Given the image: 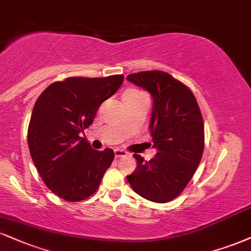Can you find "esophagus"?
<instances>
[{
	"mask_svg": "<svg viewBox=\"0 0 251 251\" xmlns=\"http://www.w3.org/2000/svg\"><path fill=\"white\" fill-rule=\"evenodd\" d=\"M126 154H127V153L125 152V151H123V150H114V156H116V158H122V156H125Z\"/></svg>",
	"mask_w": 251,
	"mask_h": 251,
	"instance_id": "obj_1",
	"label": "esophagus"
}]
</instances>
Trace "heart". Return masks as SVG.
Instances as JSON below:
<instances>
[{"instance_id": "b5f03b06", "label": "heart", "mask_w": 251, "mask_h": 251, "mask_svg": "<svg viewBox=\"0 0 251 251\" xmlns=\"http://www.w3.org/2000/svg\"><path fill=\"white\" fill-rule=\"evenodd\" d=\"M139 93H141V92H138V91H133V90H131V91H127V92H125V95L124 96H131V95H139Z\"/></svg>"}]
</instances>
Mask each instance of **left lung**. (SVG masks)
<instances>
[{"label": "left lung", "mask_w": 251, "mask_h": 251, "mask_svg": "<svg viewBox=\"0 0 251 251\" xmlns=\"http://www.w3.org/2000/svg\"><path fill=\"white\" fill-rule=\"evenodd\" d=\"M127 80L150 92L153 99L150 133L156 154L138 165L127 181L146 200L165 203L180 195L200 164L204 125L191 90L164 71L128 75Z\"/></svg>", "instance_id": "8db88e82"}]
</instances>
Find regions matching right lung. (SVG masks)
Masks as SVG:
<instances>
[{"mask_svg": "<svg viewBox=\"0 0 251 251\" xmlns=\"http://www.w3.org/2000/svg\"><path fill=\"white\" fill-rule=\"evenodd\" d=\"M123 80V75L66 78L48 86L36 100L28 128L29 151L42 180L59 198L85 200L112 164V150H93L80 133Z\"/></svg>", "mask_w": 251, "mask_h": 251, "instance_id": "1", "label": "right lung"}]
</instances>
